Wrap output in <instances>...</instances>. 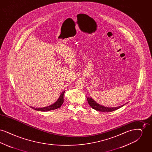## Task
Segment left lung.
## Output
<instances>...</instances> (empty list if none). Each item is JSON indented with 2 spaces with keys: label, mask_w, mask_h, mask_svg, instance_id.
Here are the masks:
<instances>
[{
  "label": "left lung",
  "mask_w": 152,
  "mask_h": 152,
  "mask_svg": "<svg viewBox=\"0 0 152 152\" xmlns=\"http://www.w3.org/2000/svg\"><path fill=\"white\" fill-rule=\"evenodd\" d=\"M87 101L89 104V105L95 110H97V111H100V112H112L114 111L115 110H117L118 109L120 108L121 107H123L125 104H124L121 106L120 107H115V108H108V107H103L101 105L97 104V102H96L91 97H87Z\"/></svg>",
  "instance_id": "1"
}]
</instances>
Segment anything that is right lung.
I'll return each mask as SVG.
<instances>
[{
    "label": "right lung",
    "mask_w": 152,
    "mask_h": 152,
    "mask_svg": "<svg viewBox=\"0 0 152 152\" xmlns=\"http://www.w3.org/2000/svg\"><path fill=\"white\" fill-rule=\"evenodd\" d=\"M65 91L63 92L59 98L58 99V100L56 101L54 104H53L52 105H50L48 107H44V108H34L31 107L33 109H35L36 110H39V111H42V112H47V111H49V110H53V109H56L58 108H60L61 105L63 104V102H64V94Z\"/></svg>",
    "instance_id": "add662e5"
}]
</instances>
